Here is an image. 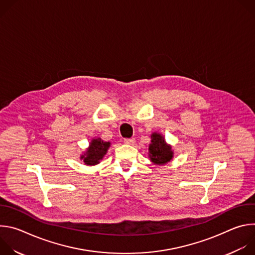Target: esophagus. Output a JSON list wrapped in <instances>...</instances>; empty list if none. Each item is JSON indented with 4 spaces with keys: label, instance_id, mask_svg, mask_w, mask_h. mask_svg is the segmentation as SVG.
I'll return each instance as SVG.
<instances>
[{
    "label": "esophagus",
    "instance_id": "esophagus-1",
    "mask_svg": "<svg viewBox=\"0 0 255 255\" xmlns=\"http://www.w3.org/2000/svg\"><path fill=\"white\" fill-rule=\"evenodd\" d=\"M135 142L134 138H125L124 139V143L125 144H133Z\"/></svg>",
    "mask_w": 255,
    "mask_h": 255
}]
</instances>
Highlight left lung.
<instances>
[{
  "label": "left lung",
  "mask_w": 255,
  "mask_h": 255,
  "mask_svg": "<svg viewBox=\"0 0 255 255\" xmlns=\"http://www.w3.org/2000/svg\"><path fill=\"white\" fill-rule=\"evenodd\" d=\"M148 150V157L154 164H165L173 157L171 146L165 142L161 134L156 132L151 134V143L149 144Z\"/></svg>",
  "instance_id": "obj_1"
}]
</instances>
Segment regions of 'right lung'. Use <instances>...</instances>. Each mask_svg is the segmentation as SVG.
Masks as SVG:
<instances>
[{"instance_id": "1", "label": "right lung", "mask_w": 255, "mask_h": 255, "mask_svg": "<svg viewBox=\"0 0 255 255\" xmlns=\"http://www.w3.org/2000/svg\"><path fill=\"white\" fill-rule=\"evenodd\" d=\"M110 145V142H106L101 138H94L90 142V146L87 151L81 156V159L84 160L86 165H96L103 159Z\"/></svg>"}]
</instances>
